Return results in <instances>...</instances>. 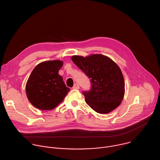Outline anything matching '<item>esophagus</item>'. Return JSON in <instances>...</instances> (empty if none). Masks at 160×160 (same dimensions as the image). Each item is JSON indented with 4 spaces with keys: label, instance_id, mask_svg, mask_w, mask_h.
<instances>
[{
    "label": "esophagus",
    "instance_id": "1",
    "mask_svg": "<svg viewBox=\"0 0 160 160\" xmlns=\"http://www.w3.org/2000/svg\"><path fill=\"white\" fill-rule=\"evenodd\" d=\"M79 88H80V86H79V85L78 83L74 84V85L73 87V88H74V89H78Z\"/></svg>",
    "mask_w": 160,
    "mask_h": 160
}]
</instances>
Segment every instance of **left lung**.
Returning a JSON list of instances; mask_svg holds the SVG:
<instances>
[{
    "mask_svg": "<svg viewBox=\"0 0 160 160\" xmlns=\"http://www.w3.org/2000/svg\"><path fill=\"white\" fill-rule=\"evenodd\" d=\"M72 59L90 79V90L83 94L91 108L98 113L107 114L120 106L125 94V82L115 62L102 54L85 58L73 56Z\"/></svg>",
    "mask_w": 160,
    "mask_h": 160,
    "instance_id": "8db88e82",
    "label": "left lung"
}]
</instances>
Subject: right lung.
I'll use <instances>...</instances> for the list:
<instances>
[{"label": "right lung", "mask_w": 160, "mask_h": 160, "mask_svg": "<svg viewBox=\"0 0 160 160\" xmlns=\"http://www.w3.org/2000/svg\"><path fill=\"white\" fill-rule=\"evenodd\" d=\"M62 64L59 60L47 61L33 70L26 84V93L34 107L51 110L63 101L70 90L58 73Z\"/></svg>", "instance_id": "add662e5"}]
</instances>
